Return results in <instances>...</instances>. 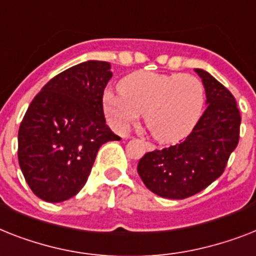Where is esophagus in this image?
<instances>
[{
    "label": "esophagus",
    "mask_w": 256,
    "mask_h": 256,
    "mask_svg": "<svg viewBox=\"0 0 256 256\" xmlns=\"http://www.w3.org/2000/svg\"><path fill=\"white\" fill-rule=\"evenodd\" d=\"M146 148L148 150V151H152V150H155V146H154L152 143L150 142H146Z\"/></svg>",
    "instance_id": "1"
}]
</instances>
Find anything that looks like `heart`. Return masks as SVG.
I'll list each match as a JSON object with an SVG mask.
<instances>
[{"instance_id": "1", "label": "heart", "mask_w": 256, "mask_h": 256, "mask_svg": "<svg viewBox=\"0 0 256 256\" xmlns=\"http://www.w3.org/2000/svg\"><path fill=\"white\" fill-rule=\"evenodd\" d=\"M120 92L104 94V110L112 128L126 132L144 116V124L159 142H176L192 132L205 104L200 78L186 74L138 70L120 82Z\"/></svg>"}]
</instances>
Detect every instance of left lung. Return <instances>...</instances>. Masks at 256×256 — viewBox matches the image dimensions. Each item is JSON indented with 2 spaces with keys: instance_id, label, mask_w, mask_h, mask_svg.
Returning <instances> with one entry per match:
<instances>
[{
  "instance_id": "1",
  "label": "left lung",
  "mask_w": 256,
  "mask_h": 256,
  "mask_svg": "<svg viewBox=\"0 0 256 256\" xmlns=\"http://www.w3.org/2000/svg\"><path fill=\"white\" fill-rule=\"evenodd\" d=\"M206 93V109L182 143L147 152L138 163L144 186L164 198L182 200L224 174L240 140V114L234 96L206 70L196 68Z\"/></svg>"
}]
</instances>
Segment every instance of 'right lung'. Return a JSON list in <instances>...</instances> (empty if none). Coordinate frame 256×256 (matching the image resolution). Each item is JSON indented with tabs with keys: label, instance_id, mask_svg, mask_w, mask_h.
<instances>
[{
	"label": "right lung",
	"instance_id": "add662e5",
	"mask_svg": "<svg viewBox=\"0 0 256 256\" xmlns=\"http://www.w3.org/2000/svg\"><path fill=\"white\" fill-rule=\"evenodd\" d=\"M108 62L88 60L47 82L31 101L18 132V162L34 194L47 202L76 196L104 143L120 140L105 121Z\"/></svg>",
	"mask_w": 256,
	"mask_h": 256
}]
</instances>
